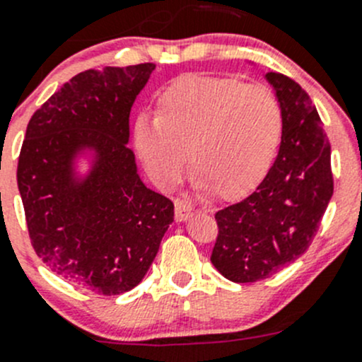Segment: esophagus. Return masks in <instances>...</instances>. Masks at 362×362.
Segmentation results:
<instances>
[{
  "instance_id": "1",
  "label": "esophagus",
  "mask_w": 362,
  "mask_h": 362,
  "mask_svg": "<svg viewBox=\"0 0 362 362\" xmlns=\"http://www.w3.org/2000/svg\"><path fill=\"white\" fill-rule=\"evenodd\" d=\"M192 210H194V208H192L191 204H189V203L177 202V203H175V218H177L178 222L187 221V218L191 217Z\"/></svg>"
}]
</instances>
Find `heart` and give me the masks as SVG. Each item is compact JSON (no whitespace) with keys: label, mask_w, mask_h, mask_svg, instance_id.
Segmentation results:
<instances>
[{"label":"heart","mask_w":362,"mask_h":362,"mask_svg":"<svg viewBox=\"0 0 362 362\" xmlns=\"http://www.w3.org/2000/svg\"><path fill=\"white\" fill-rule=\"evenodd\" d=\"M156 119L138 117L134 147L156 185L173 187L185 160L196 185L222 199L254 191L279 152L284 112L266 87L222 76H184L156 96Z\"/></svg>","instance_id":"1"}]
</instances>
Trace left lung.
Wrapping results in <instances>:
<instances>
[{
  "label": "left lung",
  "mask_w": 362,
  "mask_h": 362,
  "mask_svg": "<svg viewBox=\"0 0 362 362\" xmlns=\"http://www.w3.org/2000/svg\"><path fill=\"white\" fill-rule=\"evenodd\" d=\"M284 112L275 164L242 202L215 214L211 264L236 284L268 279L303 255L333 196L331 145L315 105L291 76L266 73Z\"/></svg>",
  "instance_id": "8db88e82"
}]
</instances>
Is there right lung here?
<instances>
[{"mask_svg":"<svg viewBox=\"0 0 362 362\" xmlns=\"http://www.w3.org/2000/svg\"><path fill=\"white\" fill-rule=\"evenodd\" d=\"M154 63L87 69L54 93L29 119L17 185L29 240L56 275L96 294L136 287L173 222L171 199L145 187L127 147L129 112ZM98 152L76 182L71 160Z\"/></svg>","mask_w":362,"mask_h":362,"instance_id":"add662e5","label":"right lung"}]
</instances>
